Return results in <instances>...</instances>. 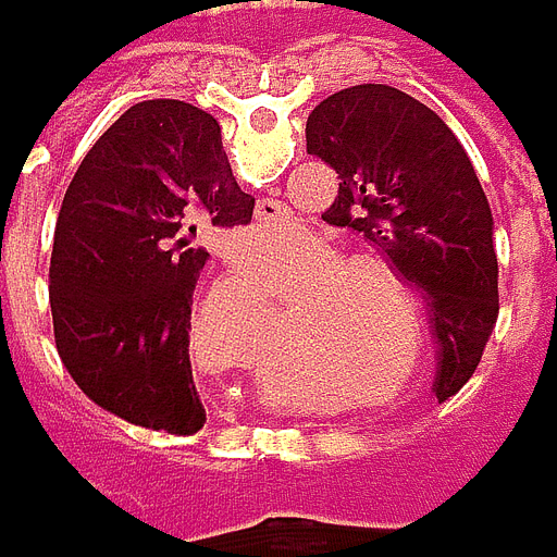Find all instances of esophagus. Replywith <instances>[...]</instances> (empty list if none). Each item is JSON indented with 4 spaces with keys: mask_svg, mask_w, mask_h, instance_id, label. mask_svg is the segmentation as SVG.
Here are the masks:
<instances>
[{
    "mask_svg": "<svg viewBox=\"0 0 557 557\" xmlns=\"http://www.w3.org/2000/svg\"><path fill=\"white\" fill-rule=\"evenodd\" d=\"M283 218H286V208L280 206L277 199H261L258 208H255L258 227H261V224H264V227H277V224H283Z\"/></svg>",
    "mask_w": 557,
    "mask_h": 557,
    "instance_id": "obj_1",
    "label": "esophagus"
}]
</instances>
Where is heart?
I'll return each mask as SVG.
<instances>
[{"instance_id": "b5f03b06", "label": "heart", "mask_w": 557, "mask_h": 557, "mask_svg": "<svg viewBox=\"0 0 557 557\" xmlns=\"http://www.w3.org/2000/svg\"><path fill=\"white\" fill-rule=\"evenodd\" d=\"M274 268L283 280L305 277L296 293V311H305L289 333V351L305 368L351 389L358 405L396 399L421 374V311L399 264L383 255H346L311 233Z\"/></svg>"}]
</instances>
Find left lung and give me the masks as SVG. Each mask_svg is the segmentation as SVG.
<instances>
[{"instance_id":"1","label":"left lung","mask_w":557,"mask_h":557,"mask_svg":"<svg viewBox=\"0 0 557 557\" xmlns=\"http://www.w3.org/2000/svg\"><path fill=\"white\" fill-rule=\"evenodd\" d=\"M305 146L339 174L326 224L368 236L423 296L446 399L476 371L498 318L493 211L465 146L436 111L386 84L326 96Z\"/></svg>"}]
</instances>
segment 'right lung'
Wrapping results in <instances>:
<instances>
[{"mask_svg": "<svg viewBox=\"0 0 557 557\" xmlns=\"http://www.w3.org/2000/svg\"><path fill=\"white\" fill-rule=\"evenodd\" d=\"M252 208L218 121L189 102H139L96 139L64 193L49 268L61 364L96 405L149 430H202L193 289L208 239L249 224Z\"/></svg>", "mask_w": 557, "mask_h": 557, "instance_id": "obj_1", "label": "right lung"}]
</instances>
